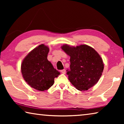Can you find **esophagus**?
<instances>
[{"mask_svg": "<svg viewBox=\"0 0 124 124\" xmlns=\"http://www.w3.org/2000/svg\"><path fill=\"white\" fill-rule=\"evenodd\" d=\"M61 72L63 73V74H65L66 72V70H61Z\"/></svg>", "mask_w": 124, "mask_h": 124, "instance_id": "obj_1", "label": "esophagus"}]
</instances>
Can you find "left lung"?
<instances>
[{
  "instance_id": "8db88e82",
  "label": "left lung",
  "mask_w": 124,
  "mask_h": 124,
  "mask_svg": "<svg viewBox=\"0 0 124 124\" xmlns=\"http://www.w3.org/2000/svg\"><path fill=\"white\" fill-rule=\"evenodd\" d=\"M61 48L70 56V69L67 70V74L72 84L80 91L93 86L104 69L102 59L97 52L87 45L74 47L66 44Z\"/></svg>"
}]
</instances>
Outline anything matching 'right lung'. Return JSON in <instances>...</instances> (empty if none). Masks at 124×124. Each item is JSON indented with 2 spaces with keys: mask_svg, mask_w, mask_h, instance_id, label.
<instances>
[{
  "mask_svg": "<svg viewBox=\"0 0 124 124\" xmlns=\"http://www.w3.org/2000/svg\"><path fill=\"white\" fill-rule=\"evenodd\" d=\"M49 48L41 44L32 50L23 60L21 72L28 84L35 90L43 91L53 85L54 79L60 73L47 60Z\"/></svg>",
  "mask_w": 124,
  "mask_h": 124,
  "instance_id": "obj_1",
  "label": "right lung"
}]
</instances>
